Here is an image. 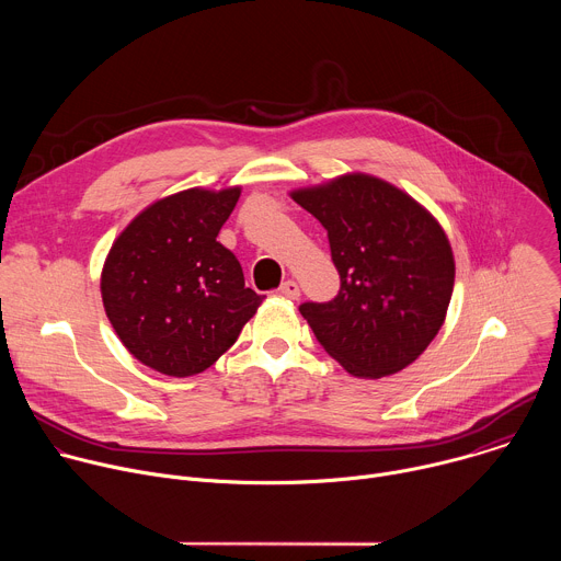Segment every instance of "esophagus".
Wrapping results in <instances>:
<instances>
[{"label": "esophagus", "mask_w": 561, "mask_h": 561, "mask_svg": "<svg viewBox=\"0 0 561 561\" xmlns=\"http://www.w3.org/2000/svg\"><path fill=\"white\" fill-rule=\"evenodd\" d=\"M279 295L282 297H288V299H299V284L295 279H286L282 286H279Z\"/></svg>", "instance_id": "esophagus-1"}]
</instances>
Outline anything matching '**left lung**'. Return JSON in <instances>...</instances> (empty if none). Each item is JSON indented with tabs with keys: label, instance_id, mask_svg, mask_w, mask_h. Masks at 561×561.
I'll return each instance as SVG.
<instances>
[{
	"label": "left lung",
	"instance_id": "1",
	"mask_svg": "<svg viewBox=\"0 0 561 561\" xmlns=\"http://www.w3.org/2000/svg\"><path fill=\"white\" fill-rule=\"evenodd\" d=\"M290 197L329 232L340 293L299 312L351 375L379 379L413 364L439 333L455 257L439 221L409 193L346 173Z\"/></svg>",
	"mask_w": 561,
	"mask_h": 561
}]
</instances>
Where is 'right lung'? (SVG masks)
Returning a JSON list of instances; mask_svg holds the SVG:
<instances>
[{"label":"right lung","instance_id":"right-lung-1","mask_svg":"<svg viewBox=\"0 0 561 561\" xmlns=\"http://www.w3.org/2000/svg\"><path fill=\"white\" fill-rule=\"evenodd\" d=\"M242 188H188L146 206L113 242L102 301L144 366L191 377L213 366L257 312L237 257L217 242Z\"/></svg>","mask_w":561,"mask_h":561}]
</instances>
